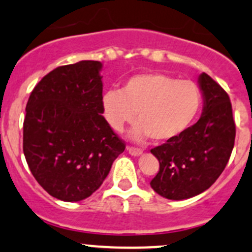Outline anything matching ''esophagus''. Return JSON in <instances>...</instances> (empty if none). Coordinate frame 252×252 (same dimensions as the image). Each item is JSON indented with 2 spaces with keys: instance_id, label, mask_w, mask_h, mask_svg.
<instances>
[{
  "instance_id": "obj_1",
  "label": "esophagus",
  "mask_w": 252,
  "mask_h": 252,
  "mask_svg": "<svg viewBox=\"0 0 252 252\" xmlns=\"http://www.w3.org/2000/svg\"><path fill=\"white\" fill-rule=\"evenodd\" d=\"M128 151L131 156H140V155L142 154V150L138 149V147H133V146H129Z\"/></svg>"
}]
</instances>
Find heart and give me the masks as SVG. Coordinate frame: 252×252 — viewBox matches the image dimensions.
<instances>
[{
	"label": "heart",
	"mask_w": 252,
	"mask_h": 252,
	"mask_svg": "<svg viewBox=\"0 0 252 252\" xmlns=\"http://www.w3.org/2000/svg\"><path fill=\"white\" fill-rule=\"evenodd\" d=\"M101 103L106 121L116 131L123 130L136 116L139 123L130 131L133 140L151 136L156 142H168L179 138L195 121L201 94L190 80L147 73L129 79L122 91H106Z\"/></svg>",
	"instance_id": "1"
}]
</instances>
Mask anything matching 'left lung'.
I'll return each instance as SVG.
<instances>
[{
  "label": "left lung",
  "instance_id": "obj_1",
  "mask_svg": "<svg viewBox=\"0 0 252 252\" xmlns=\"http://www.w3.org/2000/svg\"><path fill=\"white\" fill-rule=\"evenodd\" d=\"M204 112L194 126L173 141L154 147L159 171L150 185L161 196L184 200L207 190L227 166L235 140L232 103L210 75L199 77Z\"/></svg>",
  "mask_w": 252,
  "mask_h": 252
}]
</instances>
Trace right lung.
Masks as SVG:
<instances>
[{"mask_svg":"<svg viewBox=\"0 0 252 252\" xmlns=\"http://www.w3.org/2000/svg\"><path fill=\"white\" fill-rule=\"evenodd\" d=\"M98 61L61 65L30 94L23 151L36 182L58 200L80 201L95 192L126 150L102 116Z\"/></svg>","mask_w":252,"mask_h":252,"instance_id":"obj_1","label":"right lung"}]
</instances>
